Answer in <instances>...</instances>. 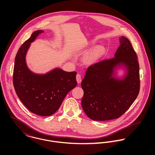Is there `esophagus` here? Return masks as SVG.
I'll use <instances>...</instances> for the list:
<instances>
[{
	"mask_svg": "<svg viewBox=\"0 0 155 155\" xmlns=\"http://www.w3.org/2000/svg\"><path fill=\"white\" fill-rule=\"evenodd\" d=\"M76 81L78 82V84H80L82 81V78H81V76L80 74H77L76 75Z\"/></svg>",
	"mask_w": 155,
	"mask_h": 155,
	"instance_id": "esophagus-1",
	"label": "esophagus"
}]
</instances>
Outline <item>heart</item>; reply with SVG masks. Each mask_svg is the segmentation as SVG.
I'll return each instance as SVG.
<instances>
[{"label": "heart", "instance_id": "1", "mask_svg": "<svg viewBox=\"0 0 155 155\" xmlns=\"http://www.w3.org/2000/svg\"><path fill=\"white\" fill-rule=\"evenodd\" d=\"M104 51L105 48L103 46H96L85 57V63L87 64H91L94 63L104 54Z\"/></svg>", "mask_w": 155, "mask_h": 155}]
</instances>
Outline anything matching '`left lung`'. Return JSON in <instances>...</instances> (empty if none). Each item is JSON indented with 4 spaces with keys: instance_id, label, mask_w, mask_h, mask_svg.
Instances as JSON below:
<instances>
[{
    "instance_id": "8db88e82",
    "label": "left lung",
    "mask_w": 155,
    "mask_h": 155,
    "mask_svg": "<svg viewBox=\"0 0 155 155\" xmlns=\"http://www.w3.org/2000/svg\"><path fill=\"white\" fill-rule=\"evenodd\" d=\"M119 42L114 58L89 67L82 81V107L92 120L119 117L138 95L140 67L137 54L127 38L120 37ZM119 69L124 71L122 76L117 75Z\"/></svg>"
}]
</instances>
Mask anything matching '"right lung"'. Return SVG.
Here are the masks:
<instances>
[{
  "instance_id": "1",
  "label": "right lung",
  "mask_w": 155,
  "mask_h": 155,
  "mask_svg": "<svg viewBox=\"0 0 155 155\" xmlns=\"http://www.w3.org/2000/svg\"><path fill=\"white\" fill-rule=\"evenodd\" d=\"M44 31H34L18 51L15 59L13 84L23 104L32 113L48 116L60 108L68 92L77 85L76 71L55 68L45 74L33 72L26 63V55L37 37Z\"/></svg>"
}]
</instances>
